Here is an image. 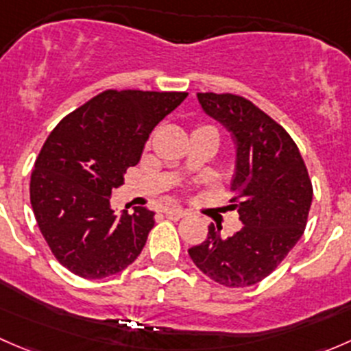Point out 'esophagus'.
I'll list each match as a JSON object with an SVG mask.
<instances>
[{
  "instance_id": "34e87169",
  "label": "esophagus",
  "mask_w": 351,
  "mask_h": 351,
  "mask_svg": "<svg viewBox=\"0 0 351 351\" xmlns=\"http://www.w3.org/2000/svg\"><path fill=\"white\" fill-rule=\"evenodd\" d=\"M165 215L171 221H178V219L185 217V210H182V208H166Z\"/></svg>"
}]
</instances>
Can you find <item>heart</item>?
<instances>
[{
	"mask_svg": "<svg viewBox=\"0 0 351 351\" xmlns=\"http://www.w3.org/2000/svg\"><path fill=\"white\" fill-rule=\"evenodd\" d=\"M195 130H212V132H215L214 127H210V125H202V127H197ZM215 134H217V132H215Z\"/></svg>",
	"mask_w": 351,
	"mask_h": 351,
	"instance_id": "heart-1",
	"label": "heart"
}]
</instances>
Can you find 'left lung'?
<instances>
[{"label": "left lung", "mask_w": 351, "mask_h": 351, "mask_svg": "<svg viewBox=\"0 0 351 351\" xmlns=\"http://www.w3.org/2000/svg\"><path fill=\"white\" fill-rule=\"evenodd\" d=\"M207 115L236 144L229 208L243 228L222 238L208 226L204 243L189 250L202 274L226 287H250L271 274L295 246L307 224L313 183L299 147L263 110L231 93H197Z\"/></svg>", "instance_id": "obj_1"}]
</instances>
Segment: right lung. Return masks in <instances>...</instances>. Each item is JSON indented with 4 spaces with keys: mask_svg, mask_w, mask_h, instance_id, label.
I'll return each mask as SVG.
<instances>
[{
    "mask_svg": "<svg viewBox=\"0 0 351 351\" xmlns=\"http://www.w3.org/2000/svg\"><path fill=\"white\" fill-rule=\"evenodd\" d=\"M185 91L107 90L66 115L49 134L30 178V204L59 263L83 278H105L136 261L154 212L117 215L112 190L136 166L153 129Z\"/></svg>",
    "mask_w": 351,
    "mask_h": 351,
    "instance_id": "1",
    "label": "right lung"
}]
</instances>
